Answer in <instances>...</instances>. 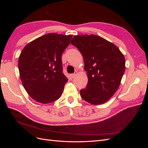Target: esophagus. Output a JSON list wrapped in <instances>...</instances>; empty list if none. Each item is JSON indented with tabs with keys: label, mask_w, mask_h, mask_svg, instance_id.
<instances>
[{
	"label": "esophagus",
	"mask_w": 148,
	"mask_h": 148,
	"mask_svg": "<svg viewBox=\"0 0 148 148\" xmlns=\"http://www.w3.org/2000/svg\"><path fill=\"white\" fill-rule=\"evenodd\" d=\"M77 71H75V72L73 73V74H71V75H70V77H71V78H75V76L76 75H77Z\"/></svg>",
	"instance_id": "esophagus-1"
}]
</instances>
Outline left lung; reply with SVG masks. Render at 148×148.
<instances>
[{
  "mask_svg": "<svg viewBox=\"0 0 148 148\" xmlns=\"http://www.w3.org/2000/svg\"><path fill=\"white\" fill-rule=\"evenodd\" d=\"M71 43L82 53L88 78L80 96L92 105L104 104L120 84L125 70L123 54L114 44L95 34L76 35Z\"/></svg>",
  "mask_w": 148,
  "mask_h": 148,
  "instance_id": "left-lung-1",
  "label": "left lung"
}]
</instances>
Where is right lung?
Returning a JSON list of instances; mask_svg holds the SVG:
<instances>
[{"label": "right lung", "mask_w": 148, "mask_h": 148, "mask_svg": "<svg viewBox=\"0 0 148 148\" xmlns=\"http://www.w3.org/2000/svg\"><path fill=\"white\" fill-rule=\"evenodd\" d=\"M73 35L49 33L30 42L18 58L22 84L30 97L42 104L57 101L68 79L62 72V54Z\"/></svg>", "instance_id": "1"}]
</instances>
